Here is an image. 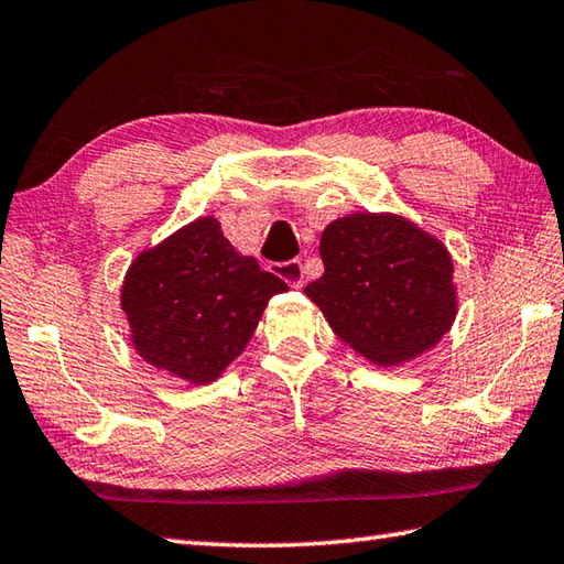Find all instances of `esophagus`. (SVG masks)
Masks as SVG:
<instances>
[{"mask_svg":"<svg viewBox=\"0 0 564 564\" xmlns=\"http://www.w3.org/2000/svg\"><path fill=\"white\" fill-rule=\"evenodd\" d=\"M273 273L279 275V279H283L289 285H293V289H301L303 285V263L297 259H291V261H281V263H273Z\"/></svg>","mask_w":564,"mask_h":564,"instance_id":"esophagus-1","label":"esophagus"}]
</instances>
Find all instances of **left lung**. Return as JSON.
Listing matches in <instances>:
<instances>
[{
	"label": "left lung",
	"instance_id": "1",
	"mask_svg": "<svg viewBox=\"0 0 564 564\" xmlns=\"http://www.w3.org/2000/svg\"><path fill=\"white\" fill-rule=\"evenodd\" d=\"M325 273L305 295L329 327L381 367L435 347L457 315L452 259L435 237L399 215L355 213L319 239Z\"/></svg>",
	"mask_w": 564,
	"mask_h": 564
}]
</instances>
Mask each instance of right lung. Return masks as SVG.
Returning a JSON list of instances; mask_svg holds the SVG:
<instances>
[{
	"mask_svg": "<svg viewBox=\"0 0 564 564\" xmlns=\"http://www.w3.org/2000/svg\"><path fill=\"white\" fill-rule=\"evenodd\" d=\"M283 291L285 281L241 257L215 217H200L139 253L121 285V311L151 367L203 386L245 351L263 307Z\"/></svg>",
	"mask_w": 564,
	"mask_h": 564,
	"instance_id": "add662e5",
	"label": "right lung"
}]
</instances>
